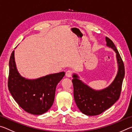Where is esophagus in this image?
Returning a JSON list of instances; mask_svg holds the SVG:
<instances>
[{
    "instance_id": "obj_1",
    "label": "esophagus",
    "mask_w": 132,
    "mask_h": 132,
    "mask_svg": "<svg viewBox=\"0 0 132 132\" xmlns=\"http://www.w3.org/2000/svg\"><path fill=\"white\" fill-rule=\"evenodd\" d=\"M73 74V71L71 70H69L68 71H66V76L68 77H71V76H72Z\"/></svg>"
}]
</instances>
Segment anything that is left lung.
Listing matches in <instances>:
<instances>
[{
  "instance_id": "8db88e82",
  "label": "left lung",
  "mask_w": 132,
  "mask_h": 132,
  "mask_svg": "<svg viewBox=\"0 0 132 132\" xmlns=\"http://www.w3.org/2000/svg\"><path fill=\"white\" fill-rule=\"evenodd\" d=\"M105 40L106 46L112 49L116 53L118 64L117 74L112 83L106 88L97 90L80 80L76 73H73L72 76L76 104L82 113L88 116L101 114L118 101L125 77L123 62L117 48L108 37H105Z\"/></svg>"
}]
</instances>
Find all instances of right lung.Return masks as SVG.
I'll list each match as a JSON object with an SVG mask.
<instances>
[{
  "instance_id": "right-lung-1",
  "label": "right lung",
  "mask_w": 132,
  "mask_h": 132,
  "mask_svg": "<svg viewBox=\"0 0 132 132\" xmlns=\"http://www.w3.org/2000/svg\"><path fill=\"white\" fill-rule=\"evenodd\" d=\"M64 75L62 71L34 79L22 76L17 69L13 51L9 61V90L15 102L27 112L42 115L53 105L56 87Z\"/></svg>"
}]
</instances>
